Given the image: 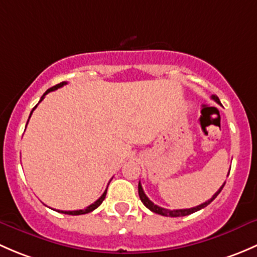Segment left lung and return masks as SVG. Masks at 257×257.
I'll return each mask as SVG.
<instances>
[{
	"instance_id": "8db88e82",
	"label": "left lung",
	"mask_w": 257,
	"mask_h": 257,
	"mask_svg": "<svg viewBox=\"0 0 257 257\" xmlns=\"http://www.w3.org/2000/svg\"><path fill=\"white\" fill-rule=\"evenodd\" d=\"M211 99H213L215 102H218V104H220V100H219V97L216 96V95H213V96H211ZM224 186H225V183H224L223 186L219 188L218 192H216L215 194H214L213 197L210 198V199L207 200V202L203 203V204H200V205H197V207L189 208V209H173V210H169V209L158 207V205H156L155 203H152L150 199H148V197L146 194H145L144 189H142L141 183H139V195H140V199H141V202L144 203V205H146V208L150 209L151 211H153V213H156V214H160V215H163V216H173V218H174V216L189 215V214L195 213V211H198V210H200V209L205 208L207 205L210 204V203L213 202V200L215 199L216 197H218V194L221 192V189H223Z\"/></svg>"
}]
</instances>
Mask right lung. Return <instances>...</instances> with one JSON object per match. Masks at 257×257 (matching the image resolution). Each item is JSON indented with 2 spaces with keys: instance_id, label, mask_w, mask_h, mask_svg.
Masks as SVG:
<instances>
[{
  "instance_id": "1",
  "label": "right lung",
  "mask_w": 257,
  "mask_h": 257,
  "mask_svg": "<svg viewBox=\"0 0 257 257\" xmlns=\"http://www.w3.org/2000/svg\"><path fill=\"white\" fill-rule=\"evenodd\" d=\"M65 84H67V81H63V83L57 84V85H55V86H53V88H50V89L47 90V91L44 92V94H43V96L41 97V100H39V102H41L42 100L44 99V96H46V95L48 94V92H50V91H54V90H57V89L62 88V86H64ZM39 102H38V104H39ZM38 104H37V105H38ZM37 105H36V106L33 107V110L31 111V115H32V112H33V111H34V109H36V107H37ZM31 115H30V117H31ZM28 121H30V120H28ZM28 121H27V123H28ZM106 192H107V188H106V189H105V192L102 193V195H101V197L99 198V199L96 200V202L92 203V204H90L89 207H86L85 209H80V210H69V211H67V210H65V211H64V210H57V211H59V213H63V214H68V215H81V214H88V213H90V211L95 210V209H96L97 207H99L100 204H101L102 200H104V199H105V197H106Z\"/></svg>"
}]
</instances>
